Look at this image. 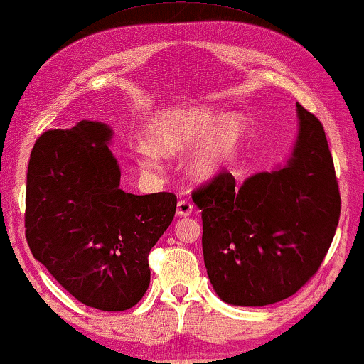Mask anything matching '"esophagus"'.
I'll list each match as a JSON object with an SVG mask.
<instances>
[{"instance_id": "obj_1", "label": "esophagus", "mask_w": 364, "mask_h": 364, "mask_svg": "<svg viewBox=\"0 0 364 364\" xmlns=\"http://www.w3.org/2000/svg\"><path fill=\"white\" fill-rule=\"evenodd\" d=\"M193 210V205L187 200H178L177 203V215L178 217H188Z\"/></svg>"}]
</instances>
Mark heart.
Masks as SVG:
<instances>
[{"label": "heart", "mask_w": 364, "mask_h": 364, "mask_svg": "<svg viewBox=\"0 0 364 364\" xmlns=\"http://www.w3.org/2000/svg\"><path fill=\"white\" fill-rule=\"evenodd\" d=\"M149 142L137 147L136 159L144 171L161 168V156L188 154L187 171L196 181L208 182L235 161L245 146L250 124L243 112H223L208 104L167 109L149 126Z\"/></svg>", "instance_id": "obj_1"}]
</instances>
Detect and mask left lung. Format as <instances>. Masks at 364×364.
<instances>
[{"mask_svg":"<svg viewBox=\"0 0 364 364\" xmlns=\"http://www.w3.org/2000/svg\"><path fill=\"white\" fill-rule=\"evenodd\" d=\"M291 152L238 183L223 172L193 192L207 275L222 301L265 306L296 293L321 265L340 220V192L321 122L296 104Z\"/></svg>","mask_w":364,"mask_h":364,"instance_id":"8db88e82","label":"left lung"}]
</instances>
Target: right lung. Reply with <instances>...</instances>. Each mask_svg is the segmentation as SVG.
<instances>
[{
  "mask_svg": "<svg viewBox=\"0 0 364 364\" xmlns=\"http://www.w3.org/2000/svg\"><path fill=\"white\" fill-rule=\"evenodd\" d=\"M112 136L111 126L84 119L38 139L24 225L33 257L76 300L124 311L147 291L149 253L172 223L177 197L124 192Z\"/></svg>",
  "mask_w": 364,
  "mask_h": 364,
  "instance_id": "obj_1",
  "label": "right lung"
}]
</instances>
